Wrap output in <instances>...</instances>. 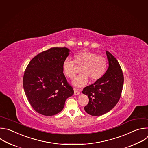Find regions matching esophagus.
Wrapping results in <instances>:
<instances>
[{
	"label": "esophagus",
	"instance_id": "1",
	"mask_svg": "<svg viewBox=\"0 0 148 148\" xmlns=\"http://www.w3.org/2000/svg\"><path fill=\"white\" fill-rule=\"evenodd\" d=\"M81 90L80 89H78V88H74V95H79L80 94V92Z\"/></svg>",
	"mask_w": 148,
	"mask_h": 148
}]
</instances>
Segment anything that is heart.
<instances>
[{
    "label": "heart",
    "mask_w": 148,
    "mask_h": 148,
    "mask_svg": "<svg viewBox=\"0 0 148 148\" xmlns=\"http://www.w3.org/2000/svg\"><path fill=\"white\" fill-rule=\"evenodd\" d=\"M80 67L81 74L73 80V84L77 87H82L88 82V78L91 81L101 79L106 73L107 68V60L103 55L87 49L76 52L73 55V61L66 59L62 64L65 76L70 79L75 77L77 73V67Z\"/></svg>",
    "instance_id": "heart-1"
}]
</instances>
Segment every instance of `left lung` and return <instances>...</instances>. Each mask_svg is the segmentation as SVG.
<instances>
[{
	"label": "left lung",
	"instance_id": "left-lung-1",
	"mask_svg": "<svg viewBox=\"0 0 148 148\" xmlns=\"http://www.w3.org/2000/svg\"><path fill=\"white\" fill-rule=\"evenodd\" d=\"M109 66L104 75L93 84L85 87L82 93L89 101L85 111L93 116H100L108 111L119 102L123 90L124 75L116 59L106 51Z\"/></svg>",
	"mask_w": 148,
	"mask_h": 148
}]
</instances>
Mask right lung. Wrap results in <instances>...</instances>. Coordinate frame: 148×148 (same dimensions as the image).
<instances>
[{
  "mask_svg": "<svg viewBox=\"0 0 148 148\" xmlns=\"http://www.w3.org/2000/svg\"><path fill=\"white\" fill-rule=\"evenodd\" d=\"M66 47H53L40 52L28 64L23 83L27 99L38 113L51 116L61 112L74 93L62 69L69 55Z\"/></svg>",
  "mask_w": 148,
  "mask_h": 148,
  "instance_id": "add662e5",
  "label": "right lung"
}]
</instances>
